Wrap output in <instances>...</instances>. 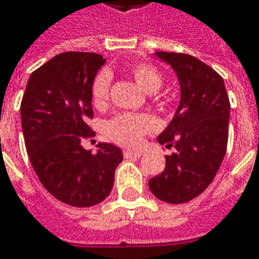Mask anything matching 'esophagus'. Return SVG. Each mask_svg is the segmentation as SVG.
Segmentation results:
<instances>
[{
	"mask_svg": "<svg viewBox=\"0 0 259 259\" xmlns=\"http://www.w3.org/2000/svg\"><path fill=\"white\" fill-rule=\"evenodd\" d=\"M124 158H139L143 155V151H132V150H124Z\"/></svg>",
	"mask_w": 259,
	"mask_h": 259,
	"instance_id": "esophagus-1",
	"label": "esophagus"
}]
</instances>
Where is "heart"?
Masks as SVG:
<instances>
[{
  "label": "heart",
  "instance_id": "obj_1",
  "mask_svg": "<svg viewBox=\"0 0 259 259\" xmlns=\"http://www.w3.org/2000/svg\"><path fill=\"white\" fill-rule=\"evenodd\" d=\"M130 74L136 84L146 93H155L162 84V76L157 68L150 64H136L130 68ZM111 87V74L101 72L96 76L91 84V101L93 105L101 108L108 100ZM157 127V122L147 113H120L107 123V135L119 144L126 147H136L141 143L146 133Z\"/></svg>",
  "mask_w": 259,
  "mask_h": 259
}]
</instances>
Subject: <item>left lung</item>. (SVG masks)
Here are the masks:
<instances>
[{
    "label": "left lung",
    "mask_w": 259,
    "mask_h": 259,
    "mask_svg": "<svg viewBox=\"0 0 259 259\" xmlns=\"http://www.w3.org/2000/svg\"><path fill=\"white\" fill-rule=\"evenodd\" d=\"M172 66L180 85L174 119L158 143L175 152L166 155L165 170L148 182L151 193L169 204H183L205 190L226 154L230 102L219 74L187 54L155 53Z\"/></svg>",
    "instance_id": "obj_1"
}]
</instances>
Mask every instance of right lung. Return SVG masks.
<instances>
[{
  "label": "right lung",
  "mask_w": 259,
  "mask_h": 259,
  "mask_svg": "<svg viewBox=\"0 0 259 259\" xmlns=\"http://www.w3.org/2000/svg\"><path fill=\"white\" fill-rule=\"evenodd\" d=\"M105 64L94 53H64L30 74L20 104L22 130L31 166L57 200L72 206L100 204L112 191L122 150L100 143L84 150L90 133L91 84Z\"/></svg>",
  "instance_id": "add662e5"
}]
</instances>
